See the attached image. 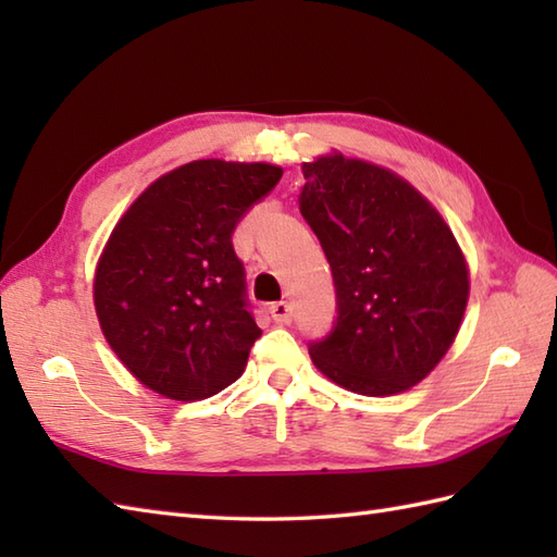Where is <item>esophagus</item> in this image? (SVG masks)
Instances as JSON below:
<instances>
[{
	"label": "esophagus",
	"instance_id": "1",
	"mask_svg": "<svg viewBox=\"0 0 557 557\" xmlns=\"http://www.w3.org/2000/svg\"><path fill=\"white\" fill-rule=\"evenodd\" d=\"M270 313H272V321H275L277 325H289L292 323V306L287 301L272 304Z\"/></svg>",
	"mask_w": 557,
	"mask_h": 557
}]
</instances>
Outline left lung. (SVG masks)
Listing matches in <instances>:
<instances>
[{
	"instance_id": "obj_1",
	"label": "left lung",
	"mask_w": 557,
	"mask_h": 557,
	"mask_svg": "<svg viewBox=\"0 0 557 557\" xmlns=\"http://www.w3.org/2000/svg\"><path fill=\"white\" fill-rule=\"evenodd\" d=\"M299 208L333 268L337 323L311 361L349 393L389 397L419 385L453 347L469 265L419 188L333 150L301 164Z\"/></svg>"
}]
</instances>
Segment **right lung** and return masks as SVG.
Here are the masks:
<instances>
[{"label": "right lung", "instance_id": "right-lung-1", "mask_svg": "<svg viewBox=\"0 0 557 557\" xmlns=\"http://www.w3.org/2000/svg\"><path fill=\"white\" fill-rule=\"evenodd\" d=\"M268 162L194 160L140 194L92 277L104 339L140 385L176 401L218 395L260 337L232 232L280 182Z\"/></svg>", "mask_w": 557, "mask_h": 557}]
</instances>
